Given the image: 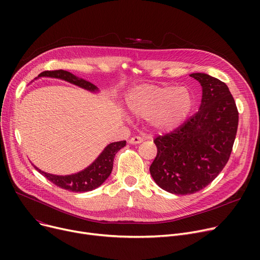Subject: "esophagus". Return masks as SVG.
<instances>
[{"instance_id": "34e87169", "label": "esophagus", "mask_w": 260, "mask_h": 260, "mask_svg": "<svg viewBox=\"0 0 260 260\" xmlns=\"http://www.w3.org/2000/svg\"><path fill=\"white\" fill-rule=\"evenodd\" d=\"M143 141V138H141V137H138V136H135V137H132L131 139H129V143L131 144H139V143H141Z\"/></svg>"}]
</instances>
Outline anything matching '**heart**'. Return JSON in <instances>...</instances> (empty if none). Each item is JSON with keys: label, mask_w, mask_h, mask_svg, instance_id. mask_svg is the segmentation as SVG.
<instances>
[{"label": "heart", "mask_w": 260, "mask_h": 260, "mask_svg": "<svg viewBox=\"0 0 260 260\" xmlns=\"http://www.w3.org/2000/svg\"><path fill=\"white\" fill-rule=\"evenodd\" d=\"M126 105L135 116L147 119L159 132H172L188 116L193 98L185 87L173 85H140L126 95Z\"/></svg>", "instance_id": "b5f03b06"}]
</instances>
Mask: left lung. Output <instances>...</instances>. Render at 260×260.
Segmentation results:
<instances>
[{
    "instance_id": "8db88e82",
    "label": "left lung",
    "mask_w": 260,
    "mask_h": 260,
    "mask_svg": "<svg viewBox=\"0 0 260 260\" xmlns=\"http://www.w3.org/2000/svg\"><path fill=\"white\" fill-rule=\"evenodd\" d=\"M202 87L199 111L181 126L154 140L149 167L155 182L169 193L189 195L210 184L225 167L235 141L238 111L225 83L210 75H189Z\"/></svg>"
}]
</instances>
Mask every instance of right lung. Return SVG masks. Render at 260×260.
Returning <instances> with one entry per match:
<instances>
[{
	"mask_svg": "<svg viewBox=\"0 0 260 260\" xmlns=\"http://www.w3.org/2000/svg\"><path fill=\"white\" fill-rule=\"evenodd\" d=\"M41 77H49V78H57L64 81L70 82L72 84H75L79 87L84 88L86 90L95 92L98 91V87L93 85L90 82L76 77L75 75L71 74L70 72L66 71H46L41 73L38 78ZM36 78V79H38ZM126 144V141H119V142H113L108 144L103 152L98 156L89 167H87L85 170L81 171L76 174L66 175V176H59V175H52L41 171L37 167L36 170L42 174L44 177L56 184L57 186L64 188L66 190H72V192H79L84 193L89 192L94 188L100 186L111 175L113 171V165H114V158L115 155L118 153V151L122 147H124Z\"/></svg>",
	"mask_w": 260,
	"mask_h": 260,
	"instance_id": "1",
	"label": "right lung"
}]
</instances>
